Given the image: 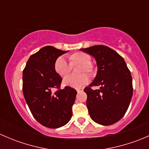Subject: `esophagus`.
I'll return each instance as SVG.
<instances>
[{
	"label": "esophagus",
	"instance_id": "1",
	"mask_svg": "<svg viewBox=\"0 0 149 149\" xmlns=\"http://www.w3.org/2000/svg\"><path fill=\"white\" fill-rule=\"evenodd\" d=\"M76 91H77V92L78 93H79V92H81V91H84V89L83 88H77V89H76Z\"/></svg>",
	"mask_w": 149,
	"mask_h": 149
}]
</instances>
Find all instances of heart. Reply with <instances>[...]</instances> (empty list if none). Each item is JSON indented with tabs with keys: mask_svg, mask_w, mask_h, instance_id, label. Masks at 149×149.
<instances>
[{
	"mask_svg": "<svg viewBox=\"0 0 149 149\" xmlns=\"http://www.w3.org/2000/svg\"><path fill=\"white\" fill-rule=\"evenodd\" d=\"M69 63L63 57H58L54 63L55 71L61 77L67 76L71 71L72 67L79 65L77 73L79 75L76 76H68L64 78L63 81V85L73 88H80L88 84L89 79L86 74L87 73L92 76L95 73V67L91 62V57L88 53L82 51L73 52L68 55Z\"/></svg>",
	"mask_w": 149,
	"mask_h": 149,
	"instance_id": "1",
	"label": "heart"
}]
</instances>
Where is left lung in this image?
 Returning <instances> with one entry per match:
<instances>
[{
    "mask_svg": "<svg viewBox=\"0 0 149 149\" xmlns=\"http://www.w3.org/2000/svg\"><path fill=\"white\" fill-rule=\"evenodd\" d=\"M94 57L98 70L94 80L84 91L91 119L102 125L117 123L124 116L133 96L130 71L123 58L107 46L94 45L81 49ZM100 85V90L92 86Z\"/></svg>",
    "mask_w": 149,
    "mask_h": 149,
    "instance_id": "left-lung-1",
    "label": "left lung"
}]
</instances>
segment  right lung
<instances>
[{
    "label": "right lung",
    "instance_id": "1",
    "mask_svg": "<svg viewBox=\"0 0 149 149\" xmlns=\"http://www.w3.org/2000/svg\"><path fill=\"white\" fill-rule=\"evenodd\" d=\"M67 52L44 47L29 57L23 70L22 89L29 108L37 121L49 128L65 125L72 117L77 91L69 86L61 89L63 79L54 69L55 60Z\"/></svg>",
    "mask_w": 149,
    "mask_h": 149
}]
</instances>
